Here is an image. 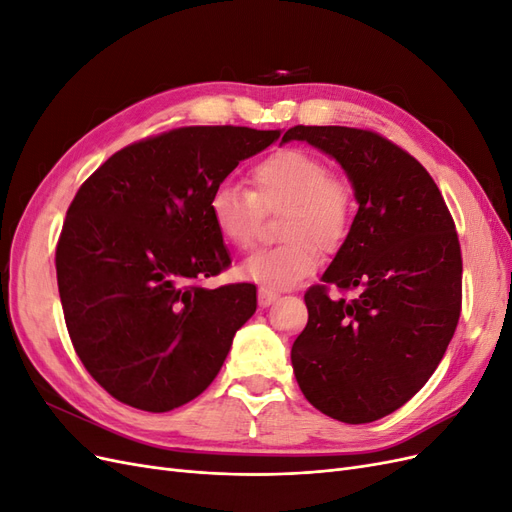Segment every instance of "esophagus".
Instances as JSON below:
<instances>
[{
    "instance_id": "1",
    "label": "esophagus",
    "mask_w": 512,
    "mask_h": 512,
    "mask_svg": "<svg viewBox=\"0 0 512 512\" xmlns=\"http://www.w3.org/2000/svg\"><path fill=\"white\" fill-rule=\"evenodd\" d=\"M277 299H280V292H275V290H269V288H258V303L262 305V307H269L271 303H275Z\"/></svg>"
}]
</instances>
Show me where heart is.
<instances>
[{
  "label": "heart",
  "instance_id": "b5f03b06",
  "mask_svg": "<svg viewBox=\"0 0 512 512\" xmlns=\"http://www.w3.org/2000/svg\"><path fill=\"white\" fill-rule=\"evenodd\" d=\"M250 179L252 190L226 181L211 192V222L228 245L247 250L258 239L265 213L282 211L277 237L284 241L245 258L239 275L269 290L290 288L318 269L320 250L333 254L350 237L354 188L301 147L273 151L252 168Z\"/></svg>",
  "mask_w": 512,
  "mask_h": 512
}]
</instances>
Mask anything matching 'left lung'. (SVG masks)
I'll use <instances>...</instances> for the list:
<instances>
[{
	"label": "left lung",
	"mask_w": 512,
	"mask_h": 512,
	"mask_svg": "<svg viewBox=\"0 0 512 512\" xmlns=\"http://www.w3.org/2000/svg\"><path fill=\"white\" fill-rule=\"evenodd\" d=\"M346 170L359 211L329 269L305 292L292 369L322 414L361 425L395 412L440 365L461 314V247L436 181L371 130L294 126ZM356 289L352 300L328 288Z\"/></svg>",
	"instance_id": "8db88e82"
}]
</instances>
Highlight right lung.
Returning a JSON list of instances; mask_svg holds the SVG:
<instances>
[{"label": "right lung", "instance_id": "right-lung-1", "mask_svg": "<svg viewBox=\"0 0 512 512\" xmlns=\"http://www.w3.org/2000/svg\"><path fill=\"white\" fill-rule=\"evenodd\" d=\"M280 130L177 128L108 158L68 207L55 267L72 346L106 393L168 412L218 376L256 312L254 284L198 286L228 269L209 196Z\"/></svg>", "mask_w": 512, "mask_h": 512}]
</instances>
